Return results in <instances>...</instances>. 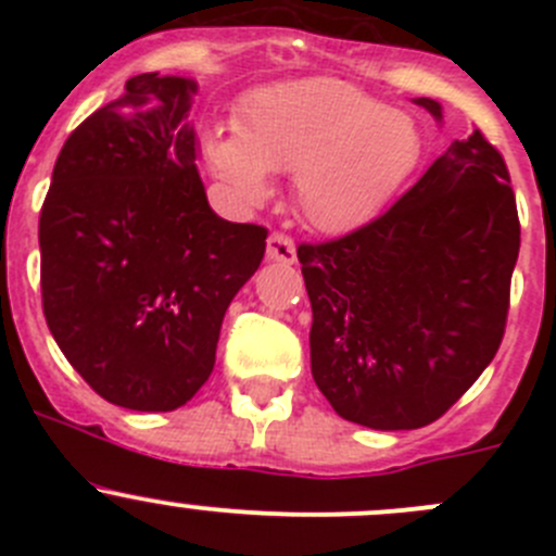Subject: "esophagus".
<instances>
[{"mask_svg": "<svg viewBox=\"0 0 556 556\" xmlns=\"http://www.w3.org/2000/svg\"><path fill=\"white\" fill-rule=\"evenodd\" d=\"M266 255H268V261L295 263L293 239L285 237V233H271V237H268V242H266Z\"/></svg>", "mask_w": 556, "mask_h": 556, "instance_id": "1", "label": "esophagus"}]
</instances>
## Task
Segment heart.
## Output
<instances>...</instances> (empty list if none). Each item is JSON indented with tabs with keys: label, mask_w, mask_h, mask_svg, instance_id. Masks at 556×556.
I'll list each match as a JSON object with an SVG mask.
<instances>
[{
	"label": "heart",
	"mask_w": 556,
	"mask_h": 556,
	"mask_svg": "<svg viewBox=\"0 0 556 556\" xmlns=\"http://www.w3.org/2000/svg\"><path fill=\"white\" fill-rule=\"evenodd\" d=\"M233 128L204 137L206 166L228 193L257 206L271 195V172H295V204L325 233L366 226L422 153L412 115L333 77L250 93Z\"/></svg>",
	"instance_id": "b5f03b06"
}]
</instances>
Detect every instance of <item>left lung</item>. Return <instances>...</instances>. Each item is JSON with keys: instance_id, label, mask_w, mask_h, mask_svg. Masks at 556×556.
<instances>
[{"instance_id": "left-lung-1", "label": "left lung", "mask_w": 556, "mask_h": 556, "mask_svg": "<svg viewBox=\"0 0 556 556\" xmlns=\"http://www.w3.org/2000/svg\"><path fill=\"white\" fill-rule=\"evenodd\" d=\"M435 121L444 106L414 99ZM506 161L476 128L395 206L325 244H301L312 377L333 412L374 430L435 422L503 341L519 215Z\"/></svg>"}]
</instances>
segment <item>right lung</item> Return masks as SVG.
<instances>
[{
  "label": "right lung",
  "mask_w": 556,
  "mask_h": 556,
  "mask_svg": "<svg viewBox=\"0 0 556 556\" xmlns=\"http://www.w3.org/2000/svg\"><path fill=\"white\" fill-rule=\"evenodd\" d=\"M199 83L144 72L61 148L39 215L42 309L66 361L131 412L185 406L268 231L228 223L195 169Z\"/></svg>",
  "instance_id": "1"
}]
</instances>
